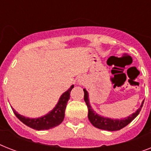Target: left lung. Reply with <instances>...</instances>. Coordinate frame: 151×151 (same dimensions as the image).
<instances>
[{
  "label": "left lung",
  "instance_id": "8db88e82",
  "mask_svg": "<svg viewBox=\"0 0 151 151\" xmlns=\"http://www.w3.org/2000/svg\"><path fill=\"white\" fill-rule=\"evenodd\" d=\"M84 90V99H85L86 105L88 109V117L89 119L90 122L92 123V125L95 126L96 128H98L99 129H103V130H107V131H117V130H120V129H123L124 127L130 123L137 115L139 114L142 106L143 105V102L141 104L140 107L139 108L138 110H136V112L132 114V115L129 116L128 117H125L124 119H110L108 117H101L99 115H98L95 112L94 110H92L91 106L89 104V101H88V92L85 89Z\"/></svg>",
  "mask_w": 151,
  "mask_h": 151
}]
</instances>
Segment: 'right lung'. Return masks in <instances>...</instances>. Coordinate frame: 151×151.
Listing matches in <instances>:
<instances>
[{
  "instance_id": "right-lung-1",
  "label": "right lung",
  "mask_w": 151,
  "mask_h": 151,
  "mask_svg": "<svg viewBox=\"0 0 151 151\" xmlns=\"http://www.w3.org/2000/svg\"><path fill=\"white\" fill-rule=\"evenodd\" d=\"M73 88V85H72L66 92H64L60 97L55 107L51 112L48 113V114L45 115L43 117L39 118H28L22 115L19 114L12 108L13 112L23 124L31 129L36 130H48L52 129L54 127L58 126L63 121L66 104L70 99V94Z\"/></svg>"
}]
</instances>
